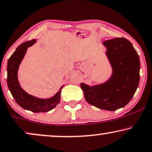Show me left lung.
Segmentation results:
<instances>
[{
    "label": "left lung",
    "instance_id": "left-lung-1",
    "mask_svg": "<svg viewBox=\"0 0 152 152\" xmlns=\"http://www.w3.org/2000/svg\"><path fill=\"white\" fill-rule=\"evenodd\" d=\"M112 67V75L103 84L89 86L81 83L86 101L107 111H115L129 103L140 80L139 56L131 42L116 38L103 42Z\"/></svg>",
    "mask_w": 152,
    "mask_h": 152
}]
</instances>
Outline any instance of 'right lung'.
Segmentation results:
<instances>
[{"label":"right lung","instance_id":"add662e5","mask_svg":"<svg viewBox=\"0 0 152 152\" xmlns=\"http://www.w3.org/2000/svg\"><path fill=\"white\" fill-rule=\"evenodd\" d=\"M36 42V40L34 39L23 42L16 48L14 54L10 56L7 62V82L12 96L21 107L34 113L48 112L53 110L59 103L61 100V89L63 86L61 87L60 90L53 97L48 99H42L25 92L21 88L18 80L19 65L24 58L27 48L32 45Z\"/></svg>","mask_w":152,"mask_h":152}]
</instances>
